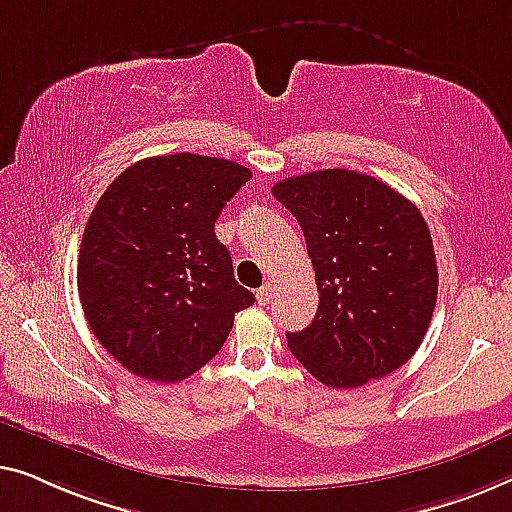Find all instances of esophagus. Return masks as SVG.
<instances>
[{"label":"esophagus","instance_id":"obj_1","mask_svg":"<svg viewBox=\"0 0 512 512\" xmlns=\"http://www.w3.org/2000/svg\"><path fill=\"white\" fill-rule=\"evenodd\" d=\"M271 292H273V287H271V285L259 287V290L255 292L257 304H259V306H266V304H269V301H271Z\"/></svg>","mask_w":512,"mask_h":512}]
</instances>
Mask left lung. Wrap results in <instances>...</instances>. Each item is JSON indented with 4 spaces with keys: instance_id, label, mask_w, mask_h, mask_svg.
<instances>
[{
    "instance_id": "8db88e82",
    "label": "left lung",
    "mask_w": 512,
    "mask_h": 512,
    "mask_svg": "<svg viewBox=\"0 0 512 512\" xmlns=\"http://www.w3.org/2000/svg\"><path fill=\"white\" fill-rule=\"evenodd\" d=\"M304 232L320 304L287 345L322 385L352 390L390 376L427 334L438 269L415 204L373 176L325 169L273 185Z\"/></svg>"
}]
</instances>
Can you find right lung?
<instances>
[{
	"mask_svg": "<svg viewBox=\"0 0 512 512\" xmlns=\"http://www.w3.org/2000/svg\"><path fill=\"white\" fill-rule=\"evenodd\" d=\"M250 178L236 162L176 153L132 164L99 197L78 253V294L92 334L134 376L181 383L253 306L213 232Z\"/></svg>",
	"mask_w": 512,
	"mask_h": 512,
	"instance_id": "right-lung-1",
	"label": "right lung"
}]
</instances>
